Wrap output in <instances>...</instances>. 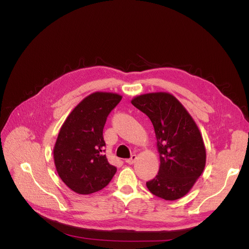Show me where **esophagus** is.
Returning a JSON list of instances; mask_svg holds the SVG:
<instances>
[{"instance_id":"obj_1","label":"esophagus","mask_w":249,"mask_h":249,"mask_svg":"<svg viewBox=\"0 0 249 249\" xmlns=\"http://www.w3.org/2000/svg\"><path fill=\"white\" fill-rule=\"evenodd\" d=\"M136 159H137V156H136V155H132L130 159H126L125 162H126L127 164L131 165V164H134V163H135V161H136Z\"/></svg>"}]
</instances>
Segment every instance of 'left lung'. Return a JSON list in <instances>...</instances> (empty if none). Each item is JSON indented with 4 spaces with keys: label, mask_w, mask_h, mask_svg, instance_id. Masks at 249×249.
I'll return each instance as SVG.
<instances>
[{
    "label": "left lung",
    "mask_w": 249,
    "mask_h": 249,
    "mask_svg": "<svg viewBox=\"0 0 249 249\" xmlns=\"http://www.w3.org/2000/svg\"><path fill=\"white\" fill-rule=\"evenodd\" d=\"M132 104L152 122L160 154L159 172L146 183L147 189L165 200L185 196L206 166V147L197 124L168 92L137 95Z\"/></svg>",
    "instance_id": "obj_1"
}]
</instances>
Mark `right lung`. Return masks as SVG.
Masks as SVG:
<instances>
[{"mask_svg":"<svg viewBox=\"0 0 249 249\" xmlns=\"http://www.w3.org/2000/svg\"><path fill=\"white\" fill-rule=\"evenodd\" d=\"M123 99L112 92H93L70 113L58 134L54 162L58 175L73 192L91 194L106 187L116 167L111 165L104 146L103 129L109 113Z\"/></svg>","mask_w":249,"mask_h":249,"instance_id":"1","label":"right lung"}]
</instances>
